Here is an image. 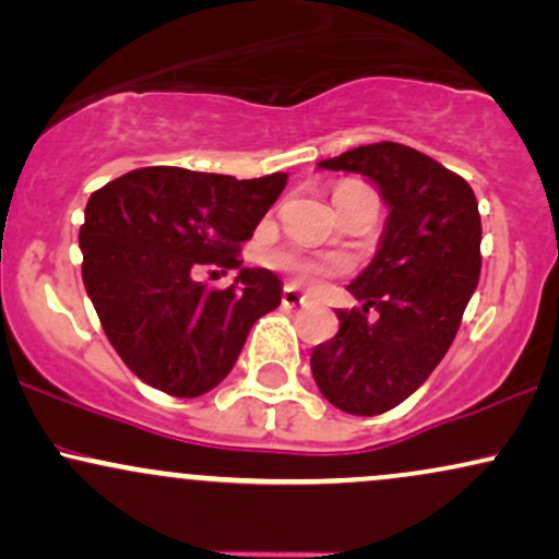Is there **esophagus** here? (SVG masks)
I'll use <instances>...</instances> for the list:
<instances>
[{
  "instance_id": "34e87169",
  "label": "esophagus",
  "mask_w": 559,
  "mask_h": 559,
  "mask_svg": "<svg viewBox=\"0 0 559 559\" xmlns=\"http://www.w3.org/2000/svg\"><path fill=\"white\" fill-rule=\"evenodd\" d=\"M281 301H284V307H305V297L297 292L294 286H286L284 288V297H281Z\"/></svg>"
}]
</instances>
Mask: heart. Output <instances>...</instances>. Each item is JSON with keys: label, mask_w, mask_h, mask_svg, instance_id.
<instances>
[{"label": "heart", "mask_w": 559, "mask_h": 559, "mask_svg": "<svg viewBox=\"0 0 559 559\" xmlns=\"http://www.w3.org/2000/svg\"><path fill=\"white\" fill-rule=\"evenodd\" d=\"M355 186L357 183L342 186V189H338V191L355 189ZM338 191H336V194H338ZM271 262H273L275 267H281V271L292 273L294 281H297V284H305V286H316L320 278H325V275L342 267V262H325V260L299 258V254H292V252H273L271 254Z\"/></svg>", "instance_id": "b5f03b06"}]
</instances>
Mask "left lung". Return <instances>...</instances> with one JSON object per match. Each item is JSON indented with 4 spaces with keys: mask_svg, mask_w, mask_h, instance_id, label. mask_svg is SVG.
Wrapping results in <instances>:
<instances>
[{
    "mask_svg": "<svg viewBox=\"0 0 559 559\" xmlns=\"http://www.w3.org/2000/svg\"><path fill=\"white\" fill-rule=\"evenodd\" d=\"M318 168L360 173L389 207L376 258L349 284L362 307L338 310V333L310 357L333 407L381 415L423 386L457 336L480 275L478 202L465 178L394 141Z\"/></svg>",
    "mask_w": 559,
    "mask_h": 559,
    "instance_id": "obj_1",
    "label": "left lung"
}]
</instances>
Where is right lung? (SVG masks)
Listing matches in <instances>:
<instances>
[{"label": "right lung", "instance_id": "1", "mask_svg": "<svg viewBox=\"0 0 559 559\" xmlns=\"http://www.w3.org/2000/svg\"><path fill=\"white\" fill-rule=\"evenodd\" d=\"M286 178L236 181L157 165L88 197L79 234L83 286L141 381L181 400L207 394L239 360L254 320L281 305L278 275L241 267L239 247ZM207 266H239L240 275L228 289H207L198 281Z\"/></svg>", "mask_w": 559, "mask_h": 559}]
</instances>
